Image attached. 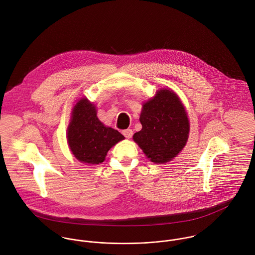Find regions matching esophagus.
<instances>
[{"instance_id":"esophagus-1","label":"esophagus","mask_w":255,"mask_h":255,"mask_svg":"<svg viewBox=\"0 0 255 255\" xmlns=\"http://www.w3.org/2000/svg\"><path fill=\"white\" fill-rule=\"evenodd\" d=\"M123 134H124L127 138H131V136H132V134H133V131H132V129L128 128V129L123 130Z\"/></svg>"}]
</instances>
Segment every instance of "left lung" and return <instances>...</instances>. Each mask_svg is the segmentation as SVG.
<instances>
[{
	"label": "left lung",
	"mask_w": 255,
	"mask_h": 255,
	"mask_svg": "<svg viewBox=\"0 0 255 255\" xmlns=\"http://www.w3.org/2000/svg\"><path fill=\"white\" fill-rule=\"evenodd\" d=\"M139 121L142 128L133 134V140L151 162L167 163L186 144L189 122L179 96L173 90H158L143 104Z\"/></svg>",
	"instance_id": "1"
}]
</instances>
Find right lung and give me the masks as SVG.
<instances>
[{
	"label": "right lung",
	"mask_w": 255,
	"mask_h": 255,
	"mask_svg": "<svg viewBox=\"0 0 255 255\" xmlns=\"http://www.w3.org/2000/svg\"><path fill=\"white\" fill-rule=\"evenodd\" d=\"M67 138L73 156L80 162L97 165L105 160L110 150L125 136L104 126L97 118L96 107L86 98L73 107Z\"/></svg>",
	"instance_id": "obj_1"
}]
</instances>
